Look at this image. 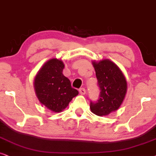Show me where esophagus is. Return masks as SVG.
Here are the masks:
<instances>
[{
  "label": "esophagus",
  "mask_w": 156,
  "mask_h": 156,
  "mask_svg": "<svg viewBox=\"0 0 156 156\" xmlns=\"http://www.w3.org/2000/svg\"><path fill=\"white\" fill-rule=\"evenodd\" d=\"M79 93H80L81 95H85V94H86V89L83 88H80V90H79Z\"/></svg>",
  "instance_id": "34e87169"
}]
</instances>
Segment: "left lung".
Segmentation results:
<instances>
[{
	"mask_svg": "<svg viewBox=\"0 0 156 156\" xmlns=\"http://www.w3.org/2000/svg\"><path fill=\"white\" fill-rule=\"evenodd\" d=\"M100 97L97 102L90 103V111L98 116L109 115L119 108L127 93V81L120 68L109 59L93 61Z\"/></svg>",
	"mask_w": 156,
	"mask_h": 156,
	"instance_id": "obj_1",
	"label": "left lung"
}]
</instances>
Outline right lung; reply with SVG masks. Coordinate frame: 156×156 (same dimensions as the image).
Listing matches in <instances>:
<instances>
[{"label":"right lung","mask_w":156,"mask_h":156,"mask_svg":"<svg viewBox=\"0 0 156 156\" xmlns=\"http://www.w3.org/2000/svg\"><path fill=\"white\" fill-rule=\"evenodd\" d=\"M63 62L51 58L43 64L34 78V89L38 101L54 113L68 107L78 91L71 87L70 80L63 74Z\"/></svg>","instance_id":"obj_1"}]
</instances>
